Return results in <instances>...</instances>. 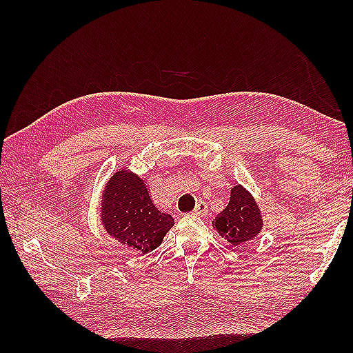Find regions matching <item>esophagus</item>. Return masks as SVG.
Listing matches in <instances>:
<instances>
[{
    "label": "esophagus",
    "mask_w": 353,
    "mask_h": 353,
    "mask_svg": "<svg viewBox=\"0 0 353 353\" xmlns=\"http://www.w3.org/2000/svg\"><path fill=\"white\" fill-rule=\"evenodd\" d=\"M194 214L199 215V216H206L208 215V205L205 201H199L196 209H194Z\"/></svg>",
    "instance_id": "1"
}]
</instances>
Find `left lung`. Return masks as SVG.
Returning a JSON list of instances; mask_svg holds the SVG:
<instances>
[{
  "mask_svg": "<svg viewBox=\"0 0 353 353\" xmlns=\"http://www.w3.org/2000/svg\"><path fill=\"white\" fill-rule=\"evenodd\" d=\"M262 224L264 221L256 200L243 185H235L232 188L228 206L212 221L214 229L232 247L244 244L258 236Z\"/></svg>",
  "mask_w": 353,
  "mask_h": 353,
  "instance_id": "left-lung-1",
  "label": "left lung"
}]
</instances>
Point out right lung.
Masks as SVG:
<instances>
[{
  "label": "right lung",
  "instance_id": "add662e5",
  "mask_svg": "<svg viewBox=\"0 0 353 353\" xmlns=\"http://www.w3.org/2000/svg\"><path fill=\"white\" fill-rule=\"evenodd\" d=\"M145 183L132 171L118 170L104 186L100 208L108 234L141 254L157 249L174 226V219L154 206Z\"/></svg>",
  "mask_w": 353,
  "mask_h": 353
}]
</instances>
